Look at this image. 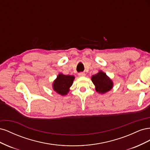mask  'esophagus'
I'll use <instances>...</instances> for the list:
<instances>
[{"label": "esophagus", "mask_w": 150, "mask_h": 150, "mask_svg": "<svg viewBox=\"0 0 150 150\" xmlns=\"http://www.w3.org/2000/svg\"><path fill=\"white\" fill-rule=\"evenodd\" d=\"M78 75H79V76H80V77H83V76H85V73L84 72H79V73L78 74Z\"/></svg>", "instance_id": "34e87169"}]
</instances>
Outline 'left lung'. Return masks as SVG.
I'll use <instances>...</instances> for the list:
<instances>
[{
    "label": "left lung",
    "mask_w": 150,
    "mask_h": 150,
    "mask_svg": "<svg viewBox=\"0 0 150 150\" xmlns=\"http://www.w3.org/2000/svg\"><path fill=\"white\" fill-rule=\"evenodd\" d=\"M91 80L96 86V91L99 93H106L112 88L111 80L102 71H99L98 74L93 75Z\"/></svg>",
    "instance_id": "8db88e82"
}]
</instances>
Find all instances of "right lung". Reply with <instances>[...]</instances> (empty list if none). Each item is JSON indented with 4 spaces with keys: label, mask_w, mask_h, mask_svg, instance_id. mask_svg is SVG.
Here are the masks:
<instances>
[{
    "label": "right lung",
    "mask_w": 150,
    "mask_h": 150,
    "mask_svg": "<svg viewBox=\"0 0 150 150\" xmlns=\"http://www.w3.org/2000/svg\"><path fill=\"white\" fill-rule=\"evenodd\" d=\"M74 79L73 76L59 74L53 83V89L59 94L66 95L69 92V88L72 86Z\"/></svg>",
    "instance_id": "add662e5"
}]
</instances>
